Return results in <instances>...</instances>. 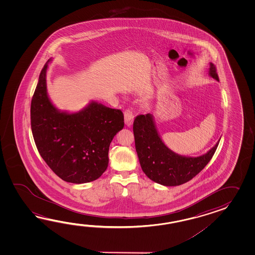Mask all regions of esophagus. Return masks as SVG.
<instances>
[{"instance_id": "obj_1", "label": "esophagus", "mask_w": 255, "mask_h": 255, "mask_svg": "<svg viewBox=\"0 0 255 255\" xmlns=\"http://www.w3.org/2000/svg\"><path fill=\"white\" fill-rule=\"evenodd\" d=\"M124 117H125V123L126 125L128 127H130L133 123V120H134V114L133 111L131 109H126L124 112Z\"/></svg>"}]
</instances>
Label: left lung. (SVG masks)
<instances>
[{
    "label": "left lung",
    "instance_id": "obj_1",
    "mask_svg": "<svg viewBox=\"0 0 255 255\" xmlns=\"http://www.w3.org/2000/svg\"><path fill=\"white\" fill-rule=\"evenodd\" d=\"M209 76L219 81L216 67L212 63H210ZM133 132L142 170L154 182L167 187L186 183L200 173L212 159L221 140L199 157L179 155L164 143L150 113L135 117Z\"/></svg>",
    "mask_w": 255,
    "mask_h": 255
}]
</instances>
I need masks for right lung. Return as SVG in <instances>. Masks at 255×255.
I'll list each match as a JSON object with an SVG mask.
<instances>
[{
	"instance_id": "add662e5",
	"label": "right lung",
	"mask_w": 255,
	"mask_h": 255,
	"mask_svg": "<svg viewBox=\"0 0 255 255\" xmlns=\"http://www.w3.org/2000/svg\"><path fill=\"white\" fill-rule=\"evenodd\" d=\"M44 65L31 103V127L41 157L59 178L83 184L98 179L109 166L111 141L124 128V115L90 101L77 112L62 111L52 103Z\"/></svg>"
}]
</instances>
